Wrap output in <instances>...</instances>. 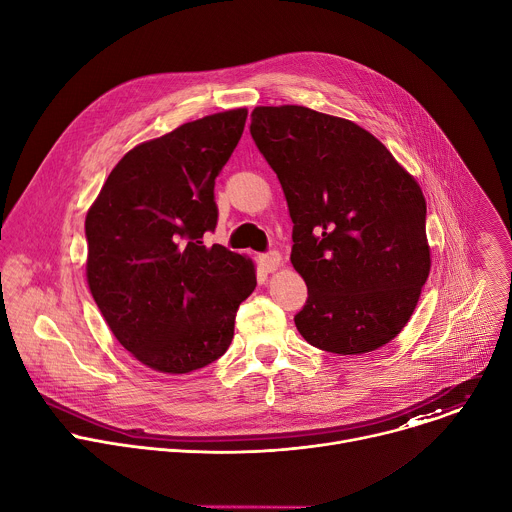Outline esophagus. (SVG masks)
Instances as JSON below:
<instances>
[{"mask_svg":"<svg viewBox=\"0 0 512 512\" xmlns=\"http://www.w3.org/2000/svg\"><path fill=\"white\" fill-rule=\"evenodd\" d=\"M257 261H259V267H261L265 273H271V271H275V269L279 267L281 255H279L277 251H269V253H265V255H259Z\"/></svg>","mask_w":512,"mask_h":512,"instance_id":"1","label":"esophagus"}]
</instances>
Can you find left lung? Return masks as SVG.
<instances>
[{
    "label": "left lung",
    "mask_w": 512,
    "mask_h": 512,
    "mask_svg": "<svg viewBox=\"0 0 512 512\" xmlns=\"http://www.w3.org/2000/svg\"><path fill=\"white\" fill-rule=\"evenodd\" d=\"M251 135L294 223L291 263L308 285L300 334L334 354L391 342L431 265L415 178L367 129L308 107H255Z\"/></svg>",
    "instance_id": "left-lung-1"
}]
</instances>
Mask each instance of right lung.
<instances>
[{"mask_svg":"<svg viewBox=\"0 0 512 512\" xmlns=\"http://www.w3.org/2000/svg\"><path fill=\"white\" fill-rule=\"evenodd\" d=\"M247 109L214 113L135 145L87 212V281L105 322L145 367L184 375L221 358L257 285L251 259L223 245L214 180Z\"/></svg>","mask_w":512,"mask_h":512,"instance_id":"obj_1","label":"right lung"}]
</instances>
